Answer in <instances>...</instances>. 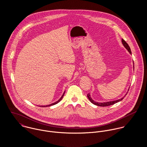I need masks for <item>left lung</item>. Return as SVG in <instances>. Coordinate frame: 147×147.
Wrapping results in <instances>:
<instances>
[{"mask_svg": "<svg viewBox=\"0 0 147 147\" xmlns=\"http://www.w3.org/2000/svg\"><path fill=\"white\" fill-rule=\"evenodd\" d=\"M122 43L123 44V45L124 46V47L126 48V49L128 50V51L129 53L130 54H131V49H130V47L129 46H128V45L127 43V42L123 40L122 39ZM87 97L88 98V99L89 100V101L94 105H97V106H110V105H114L121 101H122L123 98L125 97H123L121 99H119V100H115V101H109V102H96L94 101L90 97V94L89 93L87 94Z\"/></svg>", "mask_w": 147, "mask_h": 147, "instance_id": "1", "label": "left lung"}]
</instances>
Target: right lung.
Returning a JSON list of instances; mask_svg holds the SVG:
<instances>
[{
    "label": "right lung",
    "mask_w": 147,
    "mask_h": 147,
    "mask_svg": "<svg viewBox=\"0 0 147 147\" xmlns=\"http://www.w3.org/2000/svg\"><path fill=\"white\" fill-rule=\"evenodd\" d=\"M64 93H65V91H64V92L63 93V95L62 96V97L57 101H56V102H55L54 103H53V104H50V105H45V106H40V107H47V106H53V105H55V104H58V102H59L62 100V98H63V96H64Z\"/></svg>",
    "instance_id": "right-lung-1"
}]
</instances>
